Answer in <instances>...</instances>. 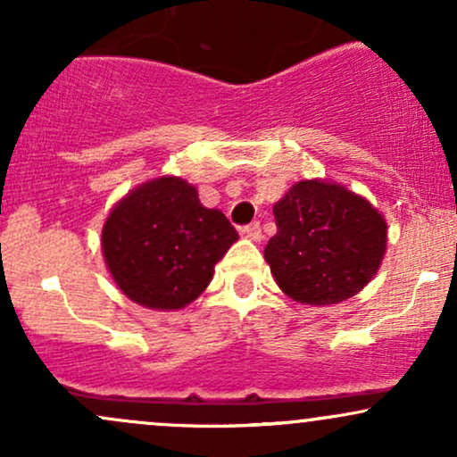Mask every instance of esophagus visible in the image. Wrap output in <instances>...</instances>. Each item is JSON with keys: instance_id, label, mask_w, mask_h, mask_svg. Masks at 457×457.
<instances>
[{"instance_id": "obj_1", "label": "esophagus", "mask_w": 457, "mask_h": 457, "mask_svg": "<svg viewBox=\"0 0 457 457\" xmlns=\"http://www.w3.org/2000/svg\"><path fill=\"white\" fill-rule=\"evenodd\" d=\"M243 234H245L249 240H253V243H260V240H262V228H260V223L255 221V223L246 225V228L243 229Z\"/></svg>"}]
</instances>
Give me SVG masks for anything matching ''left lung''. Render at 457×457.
<instances>
[{"mask_svg":"<svg viewBox=\"0 0 457 457\" xmlns=\"http://www.w3.org/2000/svg\"><path fill=\"white\" fill-rule=\"evenodd\" d=\"M277 234L264 249L292 301H348L374 279L386 253V221L370 199L335 180H301L272 206Z\"/></svg>","mask_w":457,"mask_h":457,"instance_id":"left-lung-1","label":"left lung"}]
</instances>
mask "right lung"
I'll return each instance as SVG.
<instances>
[{"mask_svg":"<svg viewBox=\"0 0 457 457\" xmlns=\"http://www.w3.org/2000/svg\"><path fill=\"white\" fill-rule=\"evenodd\" d=\"M238 240L217 208L202 206L197 188L178 176L137 185L107 214L104 264L122 295L141 307L176 312L202 295L214 264Z\"/></svg>","mask_w":457,"mask_h":457,"instance_id":"1","label":"right lung"}]
</instances>
